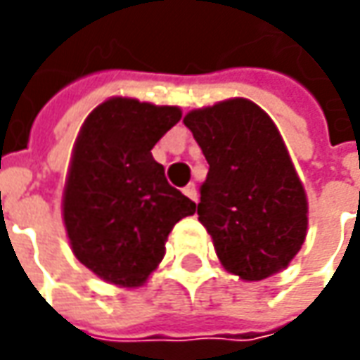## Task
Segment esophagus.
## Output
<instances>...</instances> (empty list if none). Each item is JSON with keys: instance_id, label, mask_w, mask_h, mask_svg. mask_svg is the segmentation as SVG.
I'll return each mask as SVG.
<instances>
[{"instance_id": "34e87169", "label": "esophagus", "mask_w": 360, "mask_h": 360, "mask_svg": "<svg viewBox=\"0 0 360 360\" xmlns=\"http://www.w3.org/2000/svg\"><path fill=\"white\" fill-rule=\"evenodd\" d=\"M182 192L186 194L190 200H194V202L198 200V190H196V186H194V184H188V186H184V190H182Z\"/></svg>"}]
</instances>
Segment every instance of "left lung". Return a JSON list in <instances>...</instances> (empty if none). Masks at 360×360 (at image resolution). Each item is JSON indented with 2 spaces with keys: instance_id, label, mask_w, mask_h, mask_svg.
<instances>
[{
  "instance_id": "obj_1",
  "label": "left lung",
  "mask_w": 360,
  "mask_h": 360,
  "mask_svg": "<svg viewBox=\"0 0 360 360\" xmlns=\"http://www.w3.org/2000/svg\"><path fill=\"white\" fill-rule=\"evenodd\" d=\"M184 124L210 166L198 220L222 266L242 281L286 269L307 238L309 202L274 122L234 98L188 112Z\"/></svg>"
}]
</instances>
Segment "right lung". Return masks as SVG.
<instances>
[{
    "label": "right lung",
    "instance_id": "1",
    "mask_svg": "<svg viewBox=\"0 0 360 360\" xmlns=\"http://www.w3.org/2000/svg\"><path fill=\"white\" fill-rule=\"evenodd\" d=\"M180 118L176 105L110 98L79 130L63 224L77 260L105 283L142 286L162 262L174 224L196 212L152 158V148Z\"/></svg>",
    "mask_w": 360,
    "mask_h": 360
}]
</instances>
